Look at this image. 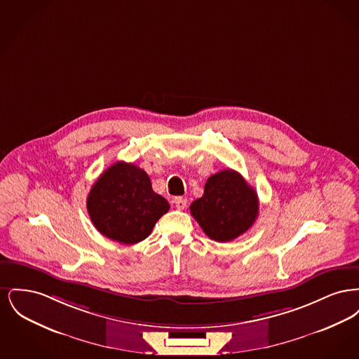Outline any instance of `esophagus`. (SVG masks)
I'll return each instance as SVG.
<instances>
[{
    "label": "esophagus",
    "mask_w": 359,
    "mask_h": 359,
    "mask_svg": "<svg viewBox=\"0 0 359 359\" xmlns=\"http://www.w3.org/2000/svg\"><path fill=\"white\" fill-rule=\"evenodd\" d=\"M173 203L176 205V208L184 210L186 205H187V199H186V198H182V196H176V198L173 199Z\"/></svg>",
    "instance_id": "esophagus-1"
}]
</instances>
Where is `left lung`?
Here are the masks:
<instances>
[{
	"label": "left lung",
	"instance_id": "1",
	"mask_svg": "<svg viewBox=\"0 0 359 359\" xmlns=\"http://www.w3.org/2000/svg\"><path fill=\"white\" fill-rule=\"evenodd\" d=\"M189 211L207 237L229 242L256 222L258 198L238 172L227 168L207 179L203 196L191 203Z\"/></svg>",
	"mask_w": 359,
	"mask_h": 359
}]
</instances>
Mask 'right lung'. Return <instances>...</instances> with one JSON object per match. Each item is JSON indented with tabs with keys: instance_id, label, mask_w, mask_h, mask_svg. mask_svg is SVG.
I'll return each mask as SVG.
<instances>
[{
	"instance_id": "right-lung-1",
	"label": "right lung",
	"mask_w": 359,
	"mask_h": 359,
	"mask_svg": "<svg viewBox=\"0 0 359 359\" xmlns=\"http://www.w3.org/2000/svg\"><path fill=\"white\" fill-rule=\"evenodd\" d=\"M168 210L170 203L152 189L148 173L125 161L103 172L87 196V211L95 229L125 245L147 238Z\"/></svg>"
}]
</instances>
